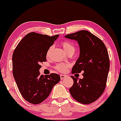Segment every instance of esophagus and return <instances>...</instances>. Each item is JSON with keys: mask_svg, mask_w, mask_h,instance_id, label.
<instances>
[{"mask_svg": "<svg viewBox=\"0 0 121 121\" xmlns=\"http://www.w3.org/2000/svg\"><path fill=\"white\" fill-rule=\"evenodd\" d=\"M60 77L61 79H63L66 78V77H67V76H66V75H65V74H60Z\"/></svg>", "mask_w": 121, "mask_h": 121, "instance_id": "esophagus-1", "label": "esophagus"}]
</instances>
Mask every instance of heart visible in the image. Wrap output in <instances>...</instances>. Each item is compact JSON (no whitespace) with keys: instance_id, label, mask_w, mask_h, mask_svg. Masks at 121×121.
I'll use <instances>...</instances> for the list:
<instances>
[{"instance_id":"heart-1","label":"heart","mask_w":121,"mask_h":121,"mask_svg":"<svg viewBox=\"0 0 121 121\" xmlns=\"http://www.w3.org/2000/svg\"><path fill=\"white\" fill-rule=\"evenodd\" d=\"M62 46H63V48L66 51V52L67 54L69 53H73L74 54L75 51V47H74V46L71 43L69 42L65 41L63 42L62 43ZM53 48V46H51L50 47L49 49L48 50L47 52V55L48 56L49 55L50 51ZM70 66V65L67 63H59L55 66V69H56L58 71L60 72H65L66 71V70L67 69V68Z\"/></svg>"}]
</instances>
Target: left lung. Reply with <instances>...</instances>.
<instances>
[{"label":"left lung","instance_id":"8db88e82","mask_svg":"<svg viewBox=\"0 0 121 121\" xmlns=\"http://www.w3.org/2000/svg\"><path fill=\"white\" fill-rule=\"evenodd\" d=\"M77 41L80 55L72 74L83 72L82 79L71 76L74 84L69 89L74 99L82 104L95 101L104 93L110 68L108 50L102 41L89 31L81 30L65 36Z\"/></svg>","mask_w":121,"mask_h":121}]
</instances>
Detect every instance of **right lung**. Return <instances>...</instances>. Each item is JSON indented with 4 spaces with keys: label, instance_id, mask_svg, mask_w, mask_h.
Returning a JSON list of instances; mask_svg holds the SVG:
<instances>
[{
    "label": "right lung",
    "instance_id": "add662e5",
    "mask_svg": "<svg viewBox=\"0 0 121 121\" xmlns=\"http://www.w3.org/2000/svg\"><path fill=\"white\" fill-rule=\"evenodd\" d=\"M58 36L30 32L20 40L13 51V77L22 97L31 104L42 102L60 81L58 74L51 73L44 76L39 73L40 63L46 61L47 51Z\"/></svg>",
    "mask_w": 121,
    "mask_h": 121
}]
</instances>
